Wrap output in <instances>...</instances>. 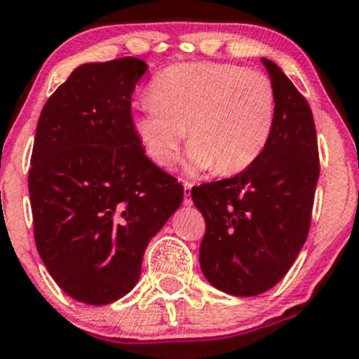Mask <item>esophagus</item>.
<instances>
[{"mask_svg": "<svg viewBox=\"0 0 359 359\" xmlns=\"http://www.w3.org/2000/svg\"><path fill=\"white\" fill-rule=\"evenodd\" d=\"M191 187L194 184L190 183V181H183V194H184V205H191L194 204V201H191Z\"/></svg>", "mask_w": 359, "mask_h": 359, "instance_id": "34e87169", "label": "esophagus"}]
</instances>
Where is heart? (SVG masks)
I'll use <instances>...</instances> for the list:
<instances>
[{
	"label": "heart",
	"instance_id": "1",
	"mask_svg": "<svg viewBox=\"0 0 359 359\" xmlns=\"http://www.w3.org/2000/svg\"><path fill=\"white\" fill-rule=\"evenodd\" d=\"M276 116L268 76L233 64L197 62L162 70L150 100L136 103L135 133L157 165L176 157L187 129L188 168L233 176L264 152Z\"/></svg>",
	"mask_w": 359,
	"mask_h": 359
}]
</instances>
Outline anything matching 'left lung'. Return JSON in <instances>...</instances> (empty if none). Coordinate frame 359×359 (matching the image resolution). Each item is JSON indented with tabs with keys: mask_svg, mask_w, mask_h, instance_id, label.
Instances as JSON below:
<instances>
[{
	"mask_svg": "<svg viewBox=\"0 0 359 359\" xmlns=\"http://www.w3.org/2000/svg\"><path fill=\"white\" fill-rule=\"evenodd\" d=\"M261 60L276 93L264 152L233 178L191 188L205 219L202 273L210 285L238 297L262 294L287 275L308 238L320 176L309 103L278 65Z\"/></svg>",
	"mask_w": 359,
	"mask_h": 359,
	"instance_id": "left-lung-1",
	"label": "left lung"
}]
</instances>
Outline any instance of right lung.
Listing matches in <instances>:
<instances>
[{
  "label": "right lung",
  "instance_id": "obj_1",
  "mask_svg": "<svg viewBox=\"0 0 359 359\" xmlns=\"http://www.w3.org/2000/svg\"><path fill=\"white\" fill-rule=\"evenodd\" d=\"M140 58L79 65L44 103L29 169L38 252L65 294L103 306L136 285L147 245L183 202L145 155L131 97Z\"/></svg>",
  "mask_w": 359,
  "mask_h": 359
}]
</instances>
